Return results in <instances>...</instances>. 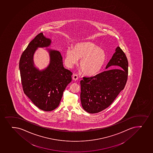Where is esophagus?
<instances>
[{
	"mask_svg": "<svg viewBox=\"0 0 153 153\" xmlns=\"http://www.w3.org/2000/svg\"><path fill=\"white\" fill-rule=\"evenodd\" d=\"M78 77L77 75H76V74H74L73 76V79L74 80H77L78 79Z\"/></svg>",
	"mask_w": 153,
	"mask_h": 153,
	"instance_id": "34e87169",
	"label": "esophagus"
}]
</instances>
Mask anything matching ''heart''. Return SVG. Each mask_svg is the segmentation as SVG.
Masks as SVG:
<instances>
[{
  "mask_svg": "<svg viewBox=\"0 0 153 153\" xmlns=\"http://www.w3.org/2000/svg\"><path fill=\"white\" fill-rule=\"evenodd\" d=\"M79 67L83 74L93 76L98 74L105 64V51L91 42L77 43L73 49L68 48L65 53V62L68 67H72L80 59Z\"/></svg>",
  "mask_w": 153,
  "mask_h": 153,
  "instance_id": "heart-1",
  "label": "heart"
}]
</instances>
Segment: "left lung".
<instances>
[{
  "mask_svg": "<svg viewBox=\"0 0 153 153\" xmlns=\"http://www.w3.org/2000/svg\"><path fill=\"white\" fill-rule=\"evenodd\" d=\"M95 76L83 77L81 80L82 107L89 113H97L109 107L125 87L128 73V62L125 53L118 46L105 69Z\"/></svg>",
  "mask_w": 153,
  "mask_h": 153,
  "instance_id": "obj_1",
  "label": "left lung"
}]
</instances>
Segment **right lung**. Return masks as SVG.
I'll return each mask as SVG.
<instances>
[{"mask_svg": "<svg viewBox=\"0 0 153 153\" xmlns=\"http://www.w3.org/2000/svg\"><path fill=\"white\" fill-rule=\"evenodd\" d=\"M51 41L40 33L23 51L19 62L22 85L24 94L40 110L51 111L59 105L63 92L71 82L72 73L65 69L61 53L48 50L51 62L39 71L33 66V56L37 48L48 47Z\"/></svg>", "mask_w": 153, "mask_h": 153, "instance_id": "add662e5", "label": "right lung"}]
</instances>
